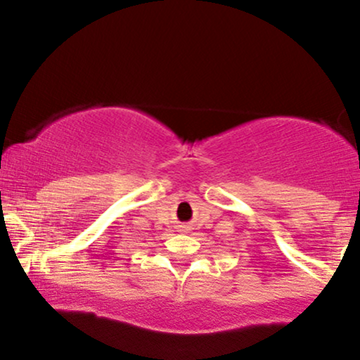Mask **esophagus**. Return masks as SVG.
<instances>
[{
    "instance_id": "34e87169",
    "label": "esophagus",
    "mask_w": 360,
    "mask_h": 360,
    "mask_svg": "<svg viewBox=\"0 0 360 360\" xmlns=\"http://www.w3.org/2000/svg\"><path fill=\"white\" fill-rule=\"evenodd\" d=\"M183 229H186V226H183Z\"/></svg>"
}]
</instances>
